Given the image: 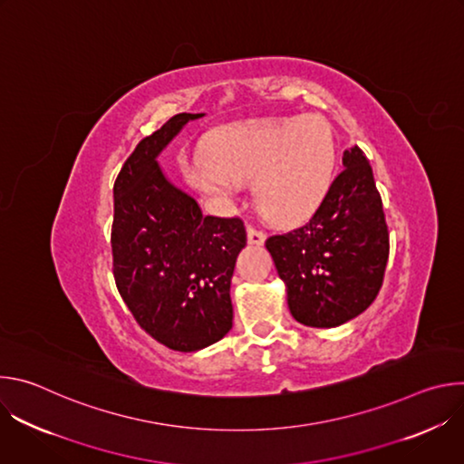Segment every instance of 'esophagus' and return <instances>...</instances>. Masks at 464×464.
<instances>
[{"instance_id": "esophagus-1", "label": "esophagus", "mask_w": 464, "mask_h": 464, "mask_svg": "<svg viewBox=\"0 0 464 464\" xmlns=\"http://www.w3.org/2000/svg\"><path fill=\"white\" fill-rule=\"evenodd\" d=\"M247 240H249V244L262 246L264 240H266V233H264L262 229L253 227V226H247Z\"/></svg>"}]
</instances>
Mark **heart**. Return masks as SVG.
Segmentation results:
<instances>
[{
    "label": "heart",
    "instance_id": "obj_1",
    "mask_svg": "<svg viewBox=\"0 0 464 464\" xmlns=\"http://www.w3.org/2000/svg\"><path fill=\"white\" fill-rule=\"evenodd\" d=\"M336 143L315 119L247 121L218 130L208 154H196L188 179L217 198H231L240 181L253 178L258 209L274 222L308 217L334 178Z\"/></svg>",
    "mask_w": 464,
    "mask_h": 464
}]
</instances>
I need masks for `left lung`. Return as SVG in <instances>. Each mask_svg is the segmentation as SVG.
Masks as SVG:
<instances>
[{
  "mask_svg": "<svg viewBox=\"0 0 464 464\" xmlns=\"http://www.w3.org/2000/svg\"><path fill=\"white\" fill-rule=\"evenodd\" d=\"M343 165L306 224L266 240L290 312L306 326L347 323L383 283L389 231L372 169L358 147L343 152Z\"/></svg>",
  "mask_w": 464,
  "mask_h": 464,
  "instance_id": "1",
  "label": "left lung"
}]
</instances>
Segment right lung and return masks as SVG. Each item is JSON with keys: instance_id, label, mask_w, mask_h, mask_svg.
Segmentation results:
<instances>
[{"instance_id": "add662e5", "label": "right lung", "mask_w": 464, "mask_h": 464, "mask_svg": "<svg viewBox=\"0 0 464 464\" xmlns=\"http://www.w3.org/2000/svg\"><path fill=\"white\" fill-rule=\"evenodd\" d=\"M204 113H178L140 141L113 183L111 253L117 290L156 342L192 353L233 326L231 277L246 227L238 217H204L156 158Z\"/></svg>"}]
</instances>
